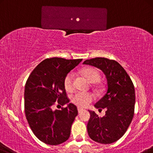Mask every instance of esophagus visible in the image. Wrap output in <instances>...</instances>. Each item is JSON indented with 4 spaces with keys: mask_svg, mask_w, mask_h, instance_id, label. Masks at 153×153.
<instances>
[{
    "mask_svg": "<svg viewBox=\"0 0 153 153\" xmlns=\"http://www.w3.org/2000/svg\"><path fill=\"white\" fill-rule=\"evenodd\" d=\"M77 110H78V113H81L84 110L83 109H82L81 108H77Z\"/></svg>",
    "mask_w": 153,
    "mask_h": 153,
    "instance_id": "1",
    "label": "esophagus"
}]
</instances>
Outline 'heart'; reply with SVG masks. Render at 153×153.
Returning a JSON list of instances; mask_svg holds the SVG:
<instances>
[{
	"label": "heart",
	"mask_w": 153,
	"mask_h": 153,
	"mask_svg": "<svg viewBox=\"0 0 153 153\" xmlns=\"http://www.w3.org/2000/svg\"><path fill=\"white\" fill-rule=\"evenodd\" d=\"M82 74L89 82L95 83L100 79V74L97 69L93 67H86L82 70ZM74 74L69 72L64 79V86L67 91H72L74 88ZM94 99V94L90 93L77 92L71 97L72 102L79 108H86L93 102Z\"/></svg>",
	"instance_id": "heart-1"
}]
</instances>
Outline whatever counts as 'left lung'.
Returning a JSON list of instances; mask_svg holds the SVG:
<instances>
[{
  "label": "left lung",
  "instance_id": "1",
  "mask_svg": "<svg viewBox=\"0 0 153 153\" xmlns=\"http://www.w3.org/2000/svg\"><path fill=\"white\" fill-rule=\"evenodd\" d=\"M89 65L101 69L107 79V91L94 107L105 115L99 116L89 111L91 117L87 131L91 139L101 144H111L125 134L134 116L135 88L129 75L118 62L97 57L86 60Z\"/></svg>",
  "mask_w": 153,
  "mask_h": 153
}]
</instances>
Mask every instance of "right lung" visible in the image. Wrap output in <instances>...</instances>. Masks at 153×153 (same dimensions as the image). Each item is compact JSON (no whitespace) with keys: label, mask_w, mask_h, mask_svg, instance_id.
I'll return each mask as SVG.
<instances>
[{"label":"right lung","mask_w":153,"mask_h":153,"mask_svg":"<svg viewBox=\"0 0 153 153\" xmlns=\"http://www.w3.org/2000/svg\"><path fill=\"white\" fill-rule=\"evenodd\" d=\"M82 59L50 58L43 60L31 72L24 89V111L28 125L39 140L58 145L69 139L77 107L69 103L61 110L54 105L69 102L64 86L67 74ZM61 108V106H60Z\"/></svg>","instance_id":"add662e5"}]
</instances>
